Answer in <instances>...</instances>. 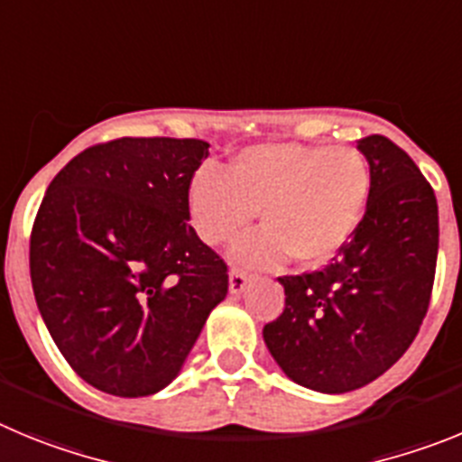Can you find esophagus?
<instances>
[{
	"instance_id": "esophagus-1",
	"label": "esophagus",
	"mask_w": 462,
	"mask_h": 462,
	"mask_svg": "<svg viewBox=\"0 0 462 462\" xmlns=\"http://www.w3.org/2000/svg\"><path fill=\"white\" fill-rule=\"evenodd\" d=\"M251 278H253L251 273H246V272H241V269L232 267V269H230V292H232V294L244 292V290H246L248 282H251Z\"/></svg>"
}]
</instances>
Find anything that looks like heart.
<instances>
[{
  "label": "heart",
  "mask_w": 462,
  "mask_h": 462,
  "mask_svg": "<svg viewBox=\"0 0 462 462\" xmlns=\"http://www.w3.org/2000/svg\"><path fill=\"white\" fill-rule=\"evenodd\" d=\"M371 181V165L355 147L253 144L226 170L195 174L189 211L211 246L239 236L260 211L264 227L232 251L244 264L273 267L292 255L303 267H322L361 226Z\"/></svg>",
  "instance_id": "heart-1"
}]
</instances>
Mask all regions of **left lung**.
<instances>
[{
	"mask_svg": "<svg viewBox=\"0 0 462 462\" xmlns=\"http://www.w3.org/2000/svg\"><path fill=\"white\" fill-rule=\"evenodd\" d=\"M356 149L373 180L361 226L327 269L278 278L285 310L262 329L281 371L319 393L355 392L405 355L438 264V200L421 170L384 135Z\"/></svg>",
	"mask_w": 462,
	"mask_h": 462,
	"instance_id": "left-lung-1",
	"label": "left lung"
}]
</instances>
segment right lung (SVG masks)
Here are the masks:
<instances>
[{
  "mask_svg": "<svg viewBox=\"0 0 462 462\" xmlns=\"http://www.w3.org/2000/svg\"><path fill=\"white\" fill-rule=\"evenodd\" d=\"M205 140L119 138L85 149L50 181L29 273L50 336L87 384L152 396L180 375L227 267L189 226Z\"/></svg>",
  "mask_w": 462,
  "mask_h": 462,
  "instance_id": "right-lung-1",
  "label": "right lung"
}]
</instances>
